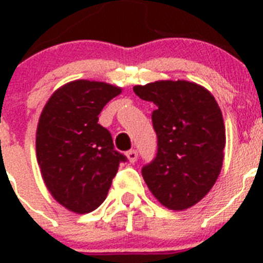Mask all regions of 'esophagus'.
<instances>
[{"instance_id":"esophagus-1","label":"esophagus","mask_w":263,"mask_h":263,"mask_svg":"<svg viewBox=\"0 0 263 263\" xmlns=\"http://www.w3.org/2000/svg\"><path fill=\"white\" fill-rule=\"evenodd\" d=\"M126 155L132 163H134V162L137 160V158H138V153H137V150H129V152L126 153Z\"/></svg>"}]
</instances>
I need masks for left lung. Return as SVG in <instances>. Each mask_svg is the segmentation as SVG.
Masks as SVG:
<instances>
[{
	"mask_svg": "<svg viewBox=\"0 0 263 263\" xmlns=\"http://www.w3.org/2000/svg\"><path fill=\"white\" fill-rule=\"evenodd\" d=\"M139 99L155 104L152 121L157 155L143 164L142 176L164 206L187 210L203 199L221 171L225 126L215 97L185 80L136 85Z\"/></svg>",
	"mask_w": 263,
	"mask_h": 263,
	"instance_id": "8db88e82",
	"label": "left lung"
}]
</instances>
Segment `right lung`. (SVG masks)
<instances>
[{"label": "right lung", "instance_id": "1", "mask_svg": "<svg viewBox=\"0 0 263 263\" xmlns=\"http://www.w3.org/2000/svg\"><path fill=\"white\" fill-rule=\"evenodd\" d=\"M121 89L101 81L76 80L50 97L36 130V159L55 200L76 213L92 212L106 199L118 166L126 162L115 150L99 115Z\"/></svg>", "mask_w": 263, "mask_h": 263}]
</instances>
